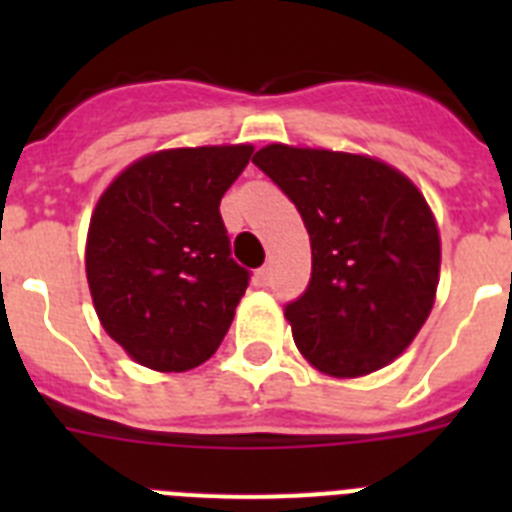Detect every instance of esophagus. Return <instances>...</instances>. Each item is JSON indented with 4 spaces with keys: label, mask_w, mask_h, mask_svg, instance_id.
I'll list each match as a JSON object with an SVG mask.
<instances>
[{
    "label": "esophagus",
    "mask_w": 512,
    "mask_h": 512,
    "mask_svg": "<svg viewBox=\"0 0 512 512\" xmlns=\"http://www.w3.org/2000/svg\"><path fill=\"white\" fill-rule=\"evenodd\" d=\"M269 282H271V266H264V269L256 271V284H259V287H266Z\"/></svg>",
    "instance_id": "34e87169"
}]
</instances>
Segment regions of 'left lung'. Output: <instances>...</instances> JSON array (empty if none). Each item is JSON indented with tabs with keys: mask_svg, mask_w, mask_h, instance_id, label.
<instances>
[{
	"mask_svg": "<svg viewBox=\"0 0 512 512\" xmlns=\"http://www.w3.org/2000/svg\"><path fill=\"white\" fill-rule=\"evenodd\" d=\"M253 164L310 233V284L284 310L300 354L338 379L392 364L436 302L441 235L423 192L364 153L269 143Z\"/></svg>",
	"mask_w": 512,
	"mask_h": 512,
	"instance_id": "1",
	"label": "left lung"
}]
</instances>
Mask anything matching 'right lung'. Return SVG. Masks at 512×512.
Segmentation results:
<instances>
[{
    "label": "right lung",
    "mask_w": 512,
    "mask_h": 512,
    "mask_svg": "<svg viewBox=\"0 0 512 512\" xmlns=\"http://www.w3.org/2000/svg\"><path fill=\"white\" fill-rule=\"evenodd\" d=\"M251 143L164 148L107 184L87 230V282L107 336L153 372L205 364L246 295L220 200Z\"/></svg>",
    "instance_id": "obj_1"
}]
</instances>
